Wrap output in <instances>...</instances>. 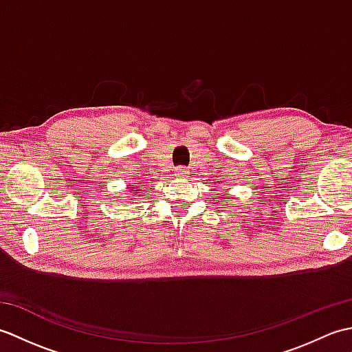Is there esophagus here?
Wrapping results in <instances>:
<instances>
[{
    "instance_id": "34e87169",
    "label": "esophagus",
    "mask_w": 352,
    "mask_h": 352,
    "mask_svg": "<svg viewBox=\"0 0 352 352\" xmlns=\"http://www.w3.org/2000/svg\"><path fill=\"white\" fill-rule=\"evenodd\" d=\"M175 175H177V177H186V175H189V170L186 169L184 166H178V168L175 169Z\"/></svg>"
}]
</instances>
